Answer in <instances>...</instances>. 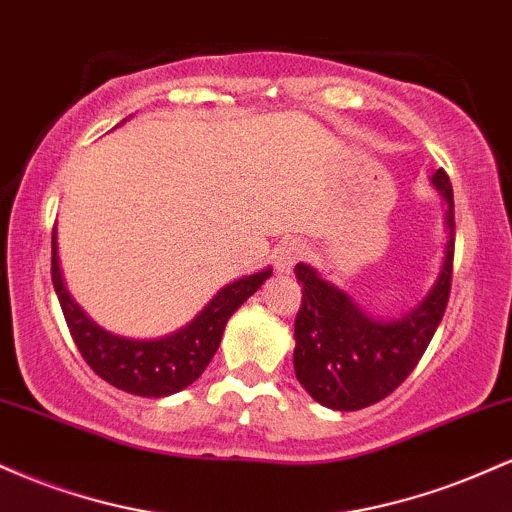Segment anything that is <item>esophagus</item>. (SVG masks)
Instances as JSON below:
<instances>
[{
    "label": "esophagus",
    "instance_id": "obj_1",
    "mask_svg": "<svg viewBox=\"0 0 512 512\" xmlns=\"http://www.w3.org/2000/svg\"><path fill=\"white\" fill-rule=\"evenodd\" d=\"M301 257H303L301 243H296V240H286V243L281 245V248L276 250V255H274L276 272H279V274H291L293 267H296Z\"/></svg>",
    "mask_w": 512,
    "mask_h": 512
}]
</instances>
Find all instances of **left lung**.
<instances>
[{"mask_svg":"<svg viewBox=\"0 0 512 512\" xmlns=\"http://www.w3.org/2000/svg\"><path fill=\"white\" fill-rule=\"evenodd\" d=\"M443 199V257L438 274L414 308L397 317L370 315L356 298L322 279L310 264L298 262L293 274L303 284V305L296 317L293 368L298 383L315 402L334 411H356L395 392L443 320L450 296L455 207L443 168L431 175Z\"/></svg>","mask_w":512,"mask_h":512,"instance_id":"8db88e82","label":"left lung"}]
</instances>
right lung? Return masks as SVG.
<instances>
[{
	"instance_id": "1",
	"label": "right lung",
	"mask_w": 512,
	"mask_h": 512,
	"mask_svg": "<svg viewBox=\"0 0 512 512\" xmlns=\"http://www.w3.org/2000/svg\"><path fill=\"white\" fill-rule=\"evenodd\" d=\"M269 276L272 267H264L260 272L231 281L216 291L187 325L166 337H122L91 320L67 291L60 267L57 226L52 231V284L76 349L81 351L88 366L96 370V375L129 395L168 397L195 383L219 349L226 322Z\"/></svg>"
}]
</instances>
